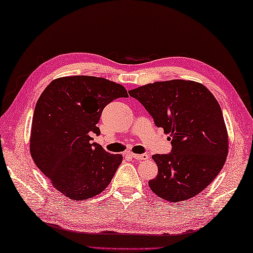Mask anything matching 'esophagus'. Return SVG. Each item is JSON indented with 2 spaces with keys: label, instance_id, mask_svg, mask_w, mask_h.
Masks as SVG:
<instances>
[{
  "label": "esophagus",
  "instance_id": "esophagus-1",
  "mask_svg": "<svg viewBox=\"0 0 253 253\" xmlns=\"http://www.w3.org/2000/svg\"><path fill=\"white\" fill-rule=\"evenodd\" d=\"M131 157L133 159H135V160H146V159L149 158V155H147V154H142V155H134V154H132Z\"/></svg>",
  "mask_w": 253,
  "mask_h": 253
}]
</instances>
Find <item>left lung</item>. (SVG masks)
I'll return each instance as SVG.
<instances>
[{"label": "left lung", "instance_id": "8db88e82", "mask_svg": "<svg viewBox=\"0 0 253 253\" xmlns=\"http://www.w3.org/2000/svg\"><path fill=\"white\" fill-rule=\"evenodd\" d=\"M169 133L171 152L155 155L158 175L149 181L157 196L169 202L189 200L215 179L229 151L221 106L201 83L156 82L129 90Z\"/></svg>", "mask_w": 253, "mask_h": 253}]
</instances>
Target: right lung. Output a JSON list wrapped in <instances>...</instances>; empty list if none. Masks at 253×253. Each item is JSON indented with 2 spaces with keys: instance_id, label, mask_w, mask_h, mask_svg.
Here are the masks:
<instances>
[{
  "instance_id": "right-lung-1",
  "label": "right lung",
  "mask_w": 253,
  "mask_h": 253,
  "mask_svg": "<svg viewBox=\"0 0 253 253\" xmlns=\"http://www.w3.org/2000/svg\"><path fill=\"white\" fill-rule=\"evenodd\" d=\"M127 97L122 85L102 77L68 76L52 81L33 113L30 154L58 192L72 201L102 193L123 157L92 142L96 124L113 99Z\"/></svg>"
}]
</instances>
